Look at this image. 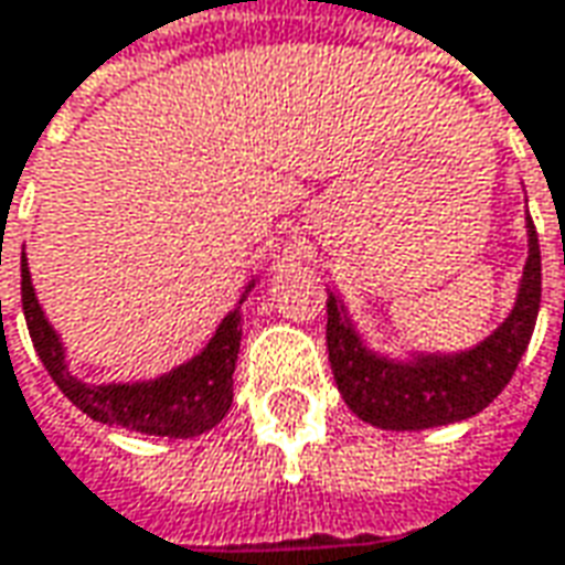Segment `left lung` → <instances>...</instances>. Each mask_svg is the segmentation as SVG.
Wrapping results in <instances>:
<instances>
[{
  "label": "left lung",
  "mask_w": 565,
  "mask_h": 565,
  "mask_svg": "<svg viewBox=\"0 0 565 565\" xmlns=\"http://www.w3.org/2000/svg\"><path fill=\"white\" fill-rule=\"evenodd\" d=\"M541 306V246L529 218V263L510 319L491 338L457 356H418L391 362L365 350L343 316L338 297H328V360L347 406L369 425L391 431L438 428L481 413L510 384L535 331Z\"/></svg>",
  "instance_id": "8db88e82"
}]
</instances>
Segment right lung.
I'll return each instance as SVG.
<instances>
[{
    "label": "right lung",
    "instance_id": "add662e5",
    "mask_svg": "<svg viewBox=\"0 0 565 565\" xmlns=\"http://www.w3.org/2000/svg\"><path fill=\"white\" fill-rule=\"evenodd\" d=\"M21 302L28 319L30 341L36 356L43 360L58 391L84 409L89 418L118 425L140 435L162 438H193L218 425L234 399V365L241 353V312L234 309L218 324L215 338L205 343L200 356H193L174 372L140 384H84L68 372L65 350L58 334L43 316L33 284H30L28 259L21 263Z\"/></svg>",
    "mask_w": 565,
    "mask_h": 565
}]
</instances>
